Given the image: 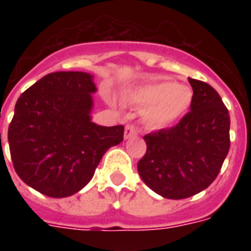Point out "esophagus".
<instances>
[{"label":"esophagus","instance_id":"1","mask_svg":"<svg viewBox=\"0 0 251 251\" xmlns=\"http://www.w3.org/2000/svg\"><path fill=\"white\" fill-rule=\"evenodd\" d=\"M138 130L135 129V126L133 125H127L125 127V134H124V138L125 139H129V138L134 137V135H137Z\"/></svg>","mask_w":251,"mask_h":251}]
</instances>
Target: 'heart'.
<instances>
[{
  "instance_id": "1",
  "label": "heart",
  "mask_w": 251,
  "mask_h": 251,
  "mask_svg": "<svg viewBox=\"0 0 251 251\" xmlns=\"http://www.w3.org/2000/svg\"><path fill=\"white\" fill-rule=\"evenodd\" d=\"M193 91L171 80L142 86L131 92V100L142 106V120L151 129H164L178 120L190 106Z\"/></svg>"
}]
</instances>
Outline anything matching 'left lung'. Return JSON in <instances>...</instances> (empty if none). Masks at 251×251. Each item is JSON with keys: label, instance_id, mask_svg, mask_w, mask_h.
I'll return each mask as SVG.
<instances>
[{"label": "left lung", "instance_id": "obj_1", "mask_svg": "<svg viewBox=\"0 0 251 251\" xmlns=\"http://www.w3.org/2000/svg\"><path fill=\"white\" fill-rule=\"evenodd\" d=\"M190 112L171 129L143 137L146 155L138 163L143 182L168 199H183L207 189L229 151L230 117L210 84L189 78Z\"/></svg>", "mask_w": 251, "mask_h": 251}]
</instances>
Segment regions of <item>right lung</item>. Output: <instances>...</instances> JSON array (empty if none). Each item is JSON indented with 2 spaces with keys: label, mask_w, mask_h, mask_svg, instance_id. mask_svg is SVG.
<instances>
[{
  "label": "right lung",
  "mask_w": 251,
  "mask_h": 251,
  "mask_svg": "<svg viewBox=\"0 0 251 251\" xmlns=\"http://www.w3.org/2000/svg\"><path fill=\"white\" fill-rule=\"evenodd\" d=\"M96 91L88 73L56 72L18 99L7 139L14 169L29 187L50 198L75 194L108 149L124 141L122 125L92 122Z\"/></svg>",
  "instance_id": "obj_1"
}]
</instances>
